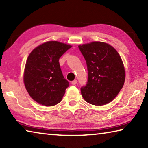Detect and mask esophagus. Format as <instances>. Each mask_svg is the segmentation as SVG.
Masks as SVG:
<instances>
[{"label":"esophagus","instance_id":"1","mask_svg":"<svg viewBox=\"0 0 148 148\" xmlns=\"http://www.w3.org/2000/svg\"><path fill=\"white\" fill-rule=\"evenodd\" d=\"M77 83V80H76V79L72 82V84L73 85V86H75V85H76Z\"/></svg>","mask_w":148,"mask_h":148}]
</instances>
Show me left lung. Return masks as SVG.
Masks as SVG:
<instances>
[{
	"instance_id": "8db88e82",
	"label": "left lung",
	"mask_w": 148,
	"mask_h": 148,
	"mask_svg": "<svg viewBox=\"0 0 148 148\" xmlns=\"http://www.w3.org/2000/svg\"><path fill=\"white\" fill-rule=\"evenodd\" d=\"M86 61L88 81L81 88L85 101L102 106L116 98L125 80L123 62L114 47L103 42H92L78 46Z\"/></svg>"
}]
</instances>
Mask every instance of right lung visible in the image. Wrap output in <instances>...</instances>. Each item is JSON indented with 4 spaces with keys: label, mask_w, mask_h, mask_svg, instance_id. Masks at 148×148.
<instances>
[{
    "label": "right lung",
    "mask_w": 148,
    "mask_h": 148,
    "mask_svg": "<svg viewBox=\"0 0 148 148\" xmlns=\"http://www.w3.org/2000/svg\"><path fill=\"white\" fill-rule=\"evenodd\" d=\"M71 47L58 41H48L30 53L23 82L30 97L37 103L52 106L61 101L69 83L62 76L59 59Z\"/></svg>",
    "instance_id": "add662e5"
}]
</instances>
